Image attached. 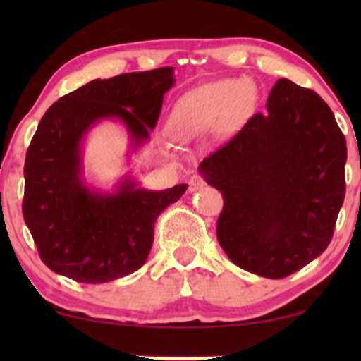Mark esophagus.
<instances>
[{
  "label": "esophagus",
  "mask_w": 361,
  "mask_h": 361,
  "mask_svg": "<svg viewBox=\"0 0 361 361\" xmlns=\"http://www.w3.org/2000/svg\"><path fill=\"white\" fill-rule=\"evenodd\" d=\"M204 185H205V180L202 179L200 176H192L190 179H189V190H190V192L200 190Z\"/></svg>",
  "instance_id": "obj_1"
}]
</instances>
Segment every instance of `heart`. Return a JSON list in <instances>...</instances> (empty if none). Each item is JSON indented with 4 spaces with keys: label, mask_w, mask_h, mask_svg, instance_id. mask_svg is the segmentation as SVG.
Wrapping results in <instances>:
<instances>
[{
    "label": "heart",
    "mask_w": 361,
    "mask_h": 361,
    "mask_svg": "<svg viewBox=\"0 0 361 361\" xmlns=\"http://www.w3.org/2000/svg\"><path fill=\"white\" fill-rule=\"evenodd\" d=\"M256 100L255 87L241 80H221L187 92L176 102L169 128L179 141H189L219 125L233 130L248 116Z\"/></svg>",
    "instance_id": "obj_1"
}]
</instances>
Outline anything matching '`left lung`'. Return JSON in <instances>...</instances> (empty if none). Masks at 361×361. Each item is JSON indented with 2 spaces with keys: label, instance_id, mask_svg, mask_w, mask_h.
Wrapping results in <instances>:
<instances>
[{
  "label": "left lung",
  "instance_id": "obj_1",
  "mask_svg": "<svg viewBox=\"0 0 361 361\" xmlns=\"http://www.w3.org/2000/svg\"><path fill=\"white\" fill-rule=\"evenodd\" d=\"M345 162L347 142L327 103L279 78L266 111L199 166L224 195L216 236L228 258L281 279L322 255L343 204Z\"/></svg>",
  "mask_w": 361,
  "mask_h": 361
}]
</instances>
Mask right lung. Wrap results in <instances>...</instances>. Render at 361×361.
Instances as JSON below:
<instances>
[{
	"label": "right lung",
	"mask_w": 361,
	"mask_h": 361,
	"mask_svg": "<svg viewBox=\"0 0 361 361\" xmlns=\"http://www.w3.org/2000/svg\"><path fill=\"white\" fill-rule=\"evenodd\" d=\"M174 83V67L97 78L44 113L24 162L23 216L54 273L102 284L146 263L157 215L180 199L187 184L147 190L126 172L111 189H102L87 180L83 149L97 125L120 123L130 164L149 141Z\"/></svg>",
	"instance_id": "right-lung-1"
}]
</instances>
